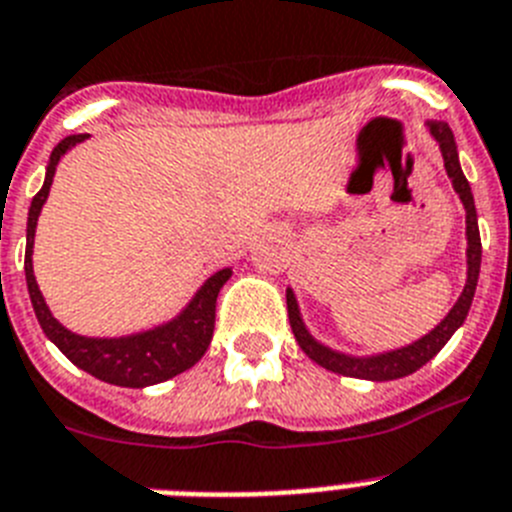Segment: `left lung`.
I'll return each instance as SVG.
<instances>
[{
	"instance_id": "1",
	"label": "left lung",
	"mask_w": 512,
	"mask_h": 512,
	"mask_svg": "<svg viewBox=\"0 0 512 512\" xmlns=\"http://www.w3.org/2000/svg\"><path fill=\"white\" fill-rule=\"evenodd\" d=\"M427 130L429 135L435 137L437 145H440L442 161H445V171H448L450 182H453V190L458 192L463 210H466V242H468L466 286H463L458 302L450 307L448 315L442 317L435 328L429 330L427 336L409 343V346H401V349L382 351V354H372V356L343 354V351L330 349V346L317 341V338L307 330V325H304L294 291L286 289V307H289V322H291V330H294L296 343L302 346V351L312 359V362L330 369V372H338V375L343 377H359V380L385 382V380H398V377L411 375V372H416L419 367H424L432 356L440 354L442 346H445L455 330L463 325L468 309H471V302H474L476 281H479V268H482V239H479V221H476V205H474V195H471V184H468V179L463 176L461 163H458V145H455L453 130L448 127V122H427Z\"/></svg>"
}]
</instances>
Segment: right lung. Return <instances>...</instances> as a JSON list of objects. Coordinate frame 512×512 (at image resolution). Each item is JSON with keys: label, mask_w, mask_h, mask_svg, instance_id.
<instances>
[{"label": "right lung", "mask_w": 512, "mask_h": 512, "mask_svg": "<svg viewBox=\"0 0 512 512\" xmlns=\"http://www.w3.org/2000/svg\"><path fill=\"white\" fill-rule=\"evenodd\" d=\"M85 137L88 135L64 137L62 143L51 150L44 187L30 203L28 229H25V283H28L30 304H33V312H36L38 325L46 338L75 367L85 369L88 375L98 377V380L119 385V388H148L156 382L171 380L203 359L210 338H213V328H216L218 291L231 278V268L213 273L174 320L143 330V333L119 338H88L64 328L62 322L51 315L49 304L33 276V239H36L38 216H41V208H44L54 174H57V163L62 161L67 150L83 143Z\"/></svg>", "instance_id": "add662e5"}]
</instances>
